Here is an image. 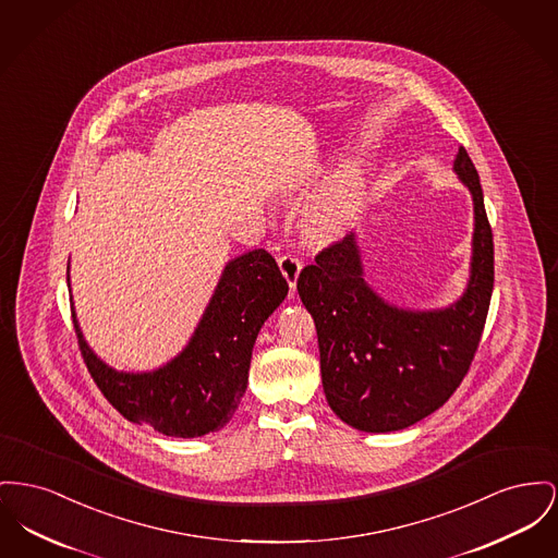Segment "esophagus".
Instances as JSON below:
<instances>
[{"label": "esophagus", "mask_w": 558, "mask_h": 558, "mask_svg": "<svg viewBox=\"0 0 558 558\" xmlns=\"http://www.w3.org/2000/svg\"><path fill=\"white\" fill-rule=\"evenodd\" d=\"M278 265H280L282 276H284L287 282H289V289L295 293L296 280H299V274H301V262L295 259L293 255H282V257L278 259Z\"/></svg>", "instance_id": "34e87169"}]
</instances>
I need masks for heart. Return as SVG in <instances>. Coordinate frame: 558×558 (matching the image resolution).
Wrapping results in <instances>:
<instances>
[{
    "mask_svg": "<svg viewBox=\"0 0 558 558\" xmlns=\"http://www.w3.org/2000/svg\"><path fill=\"white\" fill-rule=\"evenodd\" d=\"M366 196L361 166L345 162L314 192L305 206V228L323 240H335L352 228Z\"/></svg>",
    "mask_w": 558,
    "mask_h": 558,
    "instance_id": "1",
    "label": "heart"
}]
</instances>
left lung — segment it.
I'll return each mask as SVG.
<instances>
[{
	"label": "left lung",
	"mask_w": 558,
	"mask_h": 558,
	"mask_svg": "<svg viewBox=\"0 0 558 558\" xmlns=\"http://www.w3.org/2000/svg\"><path fill=\"white\" fill-rule=\"evenodd\" d=\"M459 183L470 192L474 231L463 293L442 307H402L364 278L359 233L325 248L296 291L312 314L328 407L361 432L422 422L458 390L478 348L493 293V235L478 172L459 147Z\"/></svg>",
	"instance_id": "8db88e82"
}]
</instances>
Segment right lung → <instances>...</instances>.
Instances as JSON below:
<instances>
[{"instance_id": "right-lung-1", "label": "right lung", "mask_w": 558, "mask_h": 558, "mask_svg": "<svg viewBox=\"0 0 558 558\" xmlns=\"http://www.w3.org/2000/svg\"><path fill=\"white\" fill-rule=\"evenodd\" d=\"M66 284L71 287L69 265ZM287 295L289 284L267 251L233 257L185 348L151 371L109 366L88 345L73 303L71 314L93 379L129 422L165 436L197 438L230 424L248 386L257 335Z\"/></svg>"}]
</instances>
